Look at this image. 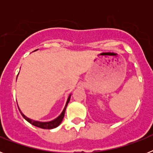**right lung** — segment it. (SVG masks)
Segmentation results:
<instances>
[{
  "mask_svg": "<svg viewBox=\"0 0 153 153\" xmlns=\"http://www.w3.org/2000/svg\"><path fill=\"white\" fill-rule=\"evenodd\" d=\"M37 50H36V51H37ZM70 97H71V94H70V95H69L68 99H67V102H66V105H65V106H64V109H63V110L62 111V113H60V116H59L58 117H56V119H54V120H51V121H49V122H40V121H36V120H31V119L27 117L26 116H25V115H24V113L21 111V109H19V107H18V109H19V110H20V112H21V115H22V117H24V118L25 119V120H26L28 123H30L32 124V125L34 126L41 128V129H53V128H56V127H57L61 123L62 120H63V117H64L65 111H66V109H67V104H68L69 102H70Z\"/></svg>",
  "mask_w": 153,
  "mask_h": 153,
  "instance_id": "add662e5",
  "label": "right lung"
}]
</instances>
